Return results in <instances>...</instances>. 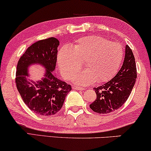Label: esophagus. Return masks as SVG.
<instances>
[{
	"instance_id": "obj_1",
	"label": "esophagus",
	"mask_w": 151,
	"mask_h": 151,
	"mask_svg": "<svg viewBox=\"0 0 151 151\" xmlns=\"http://www.w3.org/2000/svg\"><path fill=\"white\" fill-rule=\"evenodd\" d=\"M72 88L74 89V90H78V91H83V90H84V88H83L79 87V86H73V87H72Z\"/></svg>"
}]
</instances>
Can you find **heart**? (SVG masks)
I'll return each mask as SVG.
<instances>
[{"label": "heart", "mask_w": 151, "mask_h": 151, "mask_svg": "<svg viewBox=\"0 0 151 151\" xmlns=\"http://www.w3.org/2000/svg\"><path fill=\"white\" fill-rule=\"evenodd\" d=\"M123 56V47L119 43L92 35L80 38L73 47H62L58 53V64L63 76L71 79L85 63L87 70L75 76L74 81L87 85L111 79L119 69Z\"/></svg>", "instance_id": "heart-1"}]
</instances>
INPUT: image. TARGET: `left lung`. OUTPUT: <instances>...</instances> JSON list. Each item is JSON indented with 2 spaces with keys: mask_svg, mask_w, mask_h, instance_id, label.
Here are the masks:
<instances>
[{
  "mask_svg": "<svg viewBox=\"0 0 151 151\" xmlns=\"http://www.w3.org/2000/svg\"><path fill=\"white\" fill-rule=\"evenodd\" d=\"M137 79V68L132 51L125 46L123 64L116 75L109 81L94 88L97 98L90 108L98 114H108L119 109L126 102Z\"/></svg>",
  "mask_w": 151,
  "mask_h": 151,
  "instance_id": "8db88e82",
  "label": "left lung"
}]
</instances>
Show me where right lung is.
<instances>
[{"instance_id":"right-lung-1","label":"right lung","mask_w":151,"mask_h":151,"mask_svg":"<svg viewBox=\"0 0 151 151\" xmlns=\"http://www.w3.org/2000/svg\"><path fill=\"white\" fill-rule=\"evenodd\" d=\"M59 41L55 37L36 42L26 49L17 66V90L23 101L34 113L42 116L56 114L63 105L71 86L58 79L56 68ZM40 64L45 67V77L40 81L27 79L28 67Z\"/></svg>"}]
</instances>
